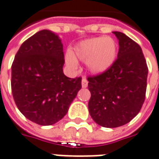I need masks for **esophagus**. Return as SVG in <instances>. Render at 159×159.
Instances as JSON below:
<instances>
[{
    "mask_svg": "<svg viewBox=\"0 0 159 159\" xmlns=\"http://www.w3.org/2000/svg\"><path fill=\"white\" fill-rule=\"evenodd\" d=\"M81 84H82V87L83 88H86L88 86V81L85 78L82 79V82H81Z\"/></svg>",
    "mask_w": 159,
    "mask_h": 159,
    "instance_id": "obj_1",
    "label": "esophagus"
}]
</instances>
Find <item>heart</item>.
Masks as SVG:
<instances>
[{
  "mask_svg": "<svg viewBox=\"0 0 159 159\" xmlns=\"http://www.w3.org/2000/svg\"><path fill=\"white\" fill-rule=\"evenodd\" d=\"M117 44L110 37H95L81 41L75 47L74 54L68 52L65 59L70 68H77V60L86 62L89 72L100 75L108 70L117 57Z\"/></svg>",
  "mask_w": 159,
  "mask_h": 159,
  "instance_id": "b5f03b06",
  "label": "heart"
}]
</instances>
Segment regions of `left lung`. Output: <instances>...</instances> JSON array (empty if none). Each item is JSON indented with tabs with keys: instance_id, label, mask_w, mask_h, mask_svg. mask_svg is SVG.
<instances>
[{
	"instance_id": "obj_1",
	"label": "left lung",
	"mask_w": 159,
	"mask_h": 159,
	"mask_svg": "<svg viewBox=\"0 0 159 159\" xmlns=\"http://www.w3.org/2000/svg\"><path fill=\"white\" fill-rule=\"evenodd\" d=\"M113 33L119 40L118 58L108 70L87 78L91 94L89 113L97 125L106 128L125 125L138 114L148 74L141 46L124 33Z\"/></svg>"
}]
</instances>
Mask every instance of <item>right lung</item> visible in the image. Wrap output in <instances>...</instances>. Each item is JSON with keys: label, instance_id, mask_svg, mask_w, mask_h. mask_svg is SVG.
Listing matches in <instances>:
<instances>
[{"label": "right lung", "instance_id": "add662e5", "mask_svg": "<svg viewBox=\"0 0 159 159\" xmlns=\"http://www.w3.org/2000/svg\"><path fill=\"white\" fill-rule=\"evenodd\" d=\"M63 65L62 41L52 31H39L21 45L11 65V92L19 111L32 122H58L81 89L80 77H67Z\"/></svg>", "mask_w": 159, "mask_h": 159}]
</instances>
